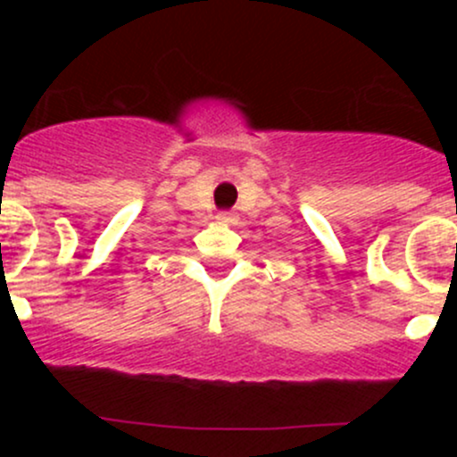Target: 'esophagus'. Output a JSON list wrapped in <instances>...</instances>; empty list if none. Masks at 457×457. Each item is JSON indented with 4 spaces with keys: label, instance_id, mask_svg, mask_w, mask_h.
<instances>
[{
    "label": "esophagus",
    "instance_id": "obj_1",
    "mask_svg": "<svg viewBox=\"0 0 457 457\" xmlns=\"http://www.w3.org/2000/svg\"><path fill=\"white\" fill-rule=\"evenodd\" d=\"M216 220H219V223L229 225V223H234V216L229 214V212H219V214H216Z\"/></svg>",
    "mask_w": 457,
    "mask_h": 457
}]
</instances>
